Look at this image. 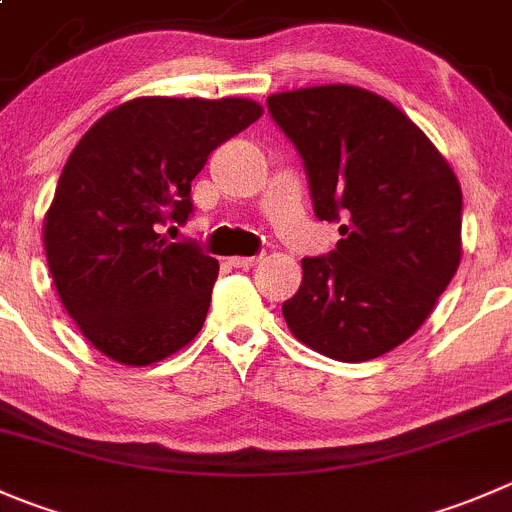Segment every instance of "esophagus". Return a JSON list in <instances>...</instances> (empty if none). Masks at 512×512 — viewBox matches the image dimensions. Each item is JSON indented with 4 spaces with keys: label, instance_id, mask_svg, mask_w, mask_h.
Returning <instances> with one entry per match:
<instances>
[{
    "label": "esophagus",
    "instance_id": "34e87169",
    "mask_svg": "<svg viewBox=\"0 0 512 512\" xmlns=\"http://www.w3.org/2000/svg\"><path fill=\"white\" fill-rule=\"evenodd\" d=\"M257 262H262V255L255 257H230L232 267H255Z\"/></svg>",
    "mask_w": 512,
    "mask_h": 512
}]
</instances>
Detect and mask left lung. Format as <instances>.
<instances>
[{"instance_id": "obj_1", "label": "left lung", "mask_w": 512, "mask_h": 512, "mask_svg": "<svg viewBox=\"0 0 512 512\" xmlns=\"http://www.w3.org/2000/svg\"><path fill=\"white\" fill-rule=\"evenodd\" d=\"M267 109L305 162L317 220L342 222L330 255L302 260L287 327L332 360L385 355L418 332L458 270V177L408 114L362 87L292 89Z\"/></svg>"}]
</instances>
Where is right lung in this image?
<instances>
[{
	"label": "right lung",
	"mask_w": 512,
	"mask_h": 512,
	"mask_svg": "<svg viewBox=\"0 0 512 512\" xmlns=\"http://www.w3.org/2000/svg\"><path fill=\"white\" fill-rule=\"evenodd\" d=\"M260 117L242 97H137L77 142L44 250L64 310L102 355L152 365L202 330L220 265L195 242H167L160 225L190 217L210 152Z\"/></svg>",
	"instance_id": "obj_1"
}]
</instances>
